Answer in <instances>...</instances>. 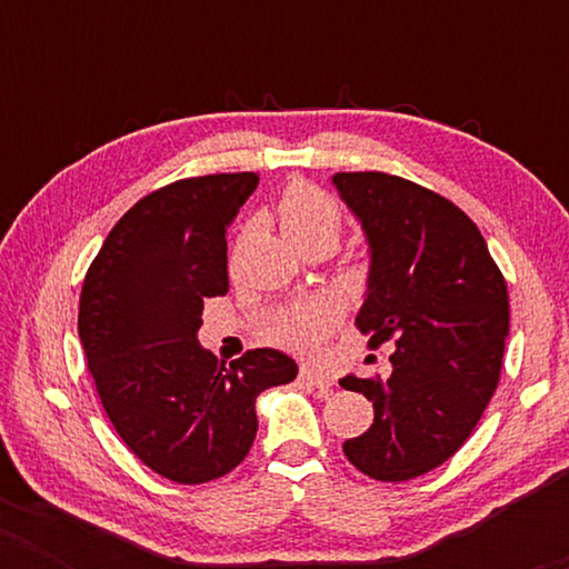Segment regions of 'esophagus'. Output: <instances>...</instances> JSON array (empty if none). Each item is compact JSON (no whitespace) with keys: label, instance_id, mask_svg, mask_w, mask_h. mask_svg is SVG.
Segmentation results:
<instances>
[{"label":"esophagus","instance_id":"obj_1","mask_svg":"<svg viewBox=\"0 0 569 569\" xmlns=\"http://www.w3.org/2000/svg\"><path fill=\"white\" fill-rule=\"evenodd\" d=\"M300 378L306 380V383L316 386L318 391H323V393H329L333 388V380L329 378V372H321V370H313V368H302Z\"/></svg>","mask_w":569,"mask_h":569}]
</instances>
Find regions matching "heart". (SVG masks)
<instances>
[{"label": "heart", "mask_w": 569, "mask_h": 569, "mask_svg": "<svg viewBox=\"0 0 569 569\" xmlns=\"http://www.w3.org/2000/svg\"><path fill=\"white\" fill-rule=\"evenodd\" d=\"M279 224L295 246L313 238L337 240L341 228V212L329 193L313 183L295 181L284 189L279 201ZM339 310L331 300H308L287 308L271 326V337L287 347H313L326 331L337 323Z\"/></svg>", "instance_id": "b5f03b06"}]
</instances>
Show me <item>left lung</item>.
I'll return each instance as SVG.
<instances>
[{"label":"left lung","mask_w":569,"mask_h":569,"mask_svg":"<svg viewBox=\"0 0 569 569\" xmlns=\"http://www.w3.org/2000/svg\"><path fill=\"white\" fill-rule=\"evenodd\" d=\"M370 269L357 326L393 341L391 376L339 380L376 419L345 442L349 463L407 481L446 463L485 415L510 331L508 287L477 224L440 193L388 173H333Z\"/></svg>","instance_id":"obj_1"}]
</instances>
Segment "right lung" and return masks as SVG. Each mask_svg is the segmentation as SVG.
<instances>
[{
    "label": "right lung",
    "mask_w": 569,
    "mask_h": 569,
    "mask_svg": "<svg viewBox=\"0 0 569 569\" xmlns=\"http://www.w3.org/2000/svg\"><path fill=\"white\" fill-rule=\"evenodd\" d=\"M259 176L183 178L139 199L84 277L77 329L98 396L139 461L178 485L230 473L253 446L256 396L298 365L253 349L230 368L199 345L207 298L228 292V228Z\"/></svg>",
    "instance_id": "obj_1"
}]
</instances>
